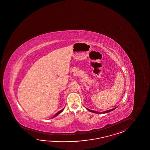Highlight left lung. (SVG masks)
<instances>
[{"label":"left lung","mask_w":150,"mask_h":150,"mask_svg":"<svg viewBox=\"0 0 150 150\" xmlns=\"http://www.w3.org/2000/svg\"><path fill=\"white\" fill-rule=\"evenodd\" d=\"M117 107H115V108H113V109H112V110H106V111H104V112H97V111H95V110H89L88 108H86L87 110H88V111H89V112H92V113H94L96 114H104V113H108V112H111V111H112V110H115V109H116L117 108Z\"/></svg>","instance_id":"1"}]
</instances>
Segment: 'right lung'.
I'll list each match as a JSON object with an SVG mask.
<instances>
[{"label":"right lung","instance_id":"right-lung-1","mask_svg":"<svg viewBox=\"0 0 150 150\" xmlns=\"http://www.w3.org/2000/svg\"><path fill=\"white\" fill-rule=\"evenodd\" d=\"M64 108H63V109H62V110H60V111H59V112H57V113L55 114V115H54V117H52V118H53V117H56V116H57V115H59V114H60V113H61V112H62V111H63V110H64Z\"/></svg>","mask_w":150,"mask_h":150}]
</instances>
